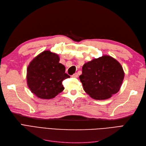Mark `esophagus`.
Returning <instances> with one entry per match:
<instances>
[{
	"label": "esophagus",
	"mask_w": 146,
	"mask_h": 146,
	"mask_svg": "<svg viewBox=\"0 0 146 146\" xmlns=\"http://www.w3.org/2000/svg\"><path fill=\"white\" fill-rule=\"evenodd\" d=\"M72 77H78V74L77 73H75V74H74L72 76Z\"/></svg>",
	"instance_id": "1"
}]
</instances>
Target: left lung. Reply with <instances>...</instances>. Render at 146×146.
<instances>
[{"label": "left lung", "instance_id": "1", "mask_svg": "<svg viewBox=\"0 0 146 146\" xmlns=\"http://www.w3.org/2000/svg\"><path fill=\"white\" fill-rule=\"evenodd\" d=\"M123 78L124 72L121 64L108 55L85 63L79 77L83 90L96 100L107 99L117 93Z\"/></svg>", "mask_w": 146, "mask_h": 146}]
</instances>
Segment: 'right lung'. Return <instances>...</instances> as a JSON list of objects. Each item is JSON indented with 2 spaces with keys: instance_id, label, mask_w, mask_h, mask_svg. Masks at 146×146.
<instances>
[{
  "instance_id": "add662e5",
  "label": "right lung",
  "mask_w": 146,
  "mask_h": 146,
  "mask_svg": "<svg viewBox=\"0 0 146 146\" xmlns=\"http://www.w3.org/2000/svg\"><path fill=\"white\" fill-rule=\"evenodd\" d=\"M58 55L44 51L31 61L27 70V81L30 90L38 98L50 99L64 89L62 82L70 76L65 67L59 63Z\"/></svg>"
}]
</instances>
